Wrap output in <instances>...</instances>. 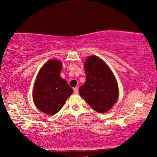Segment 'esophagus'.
Masks as SVG:
<instances>
[{
    "label": "esophagus",
    "mask_w": 157,
    "mask_h": 157,
    "mask_svg": "<svg viewBox=\"0 0 157 157\" xmlns=\"http://www.w3.org/2000/svg\"><path fill=\"white\" fill-rule=\"evenodd\" d=\"M73 91H74V94H78V87H75L73 89Z\"/></svg>",
    "instance_id": "obj_1"
}]
</instances>
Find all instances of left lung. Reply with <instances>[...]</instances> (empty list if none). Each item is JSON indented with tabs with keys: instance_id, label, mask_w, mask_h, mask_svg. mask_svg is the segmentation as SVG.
I'll list each match as a JSON object with an SVG mask.
<instances>
[{
	"instance_id": "left-lung-1",
	"label": "left lung",
	"mask_w": 157,
	"mask_h": 157,
	"mask_svg": "<svg viewBox=\"0 0 157 157\" xmlns=\"http://www.w3.org/2000/svg\"><path fill=\"white\" fill-rule=\"evenodd\" d=\"M86 81L79 87V94L94 110L104 113L119 97L116 78L109 66L97 56H90L84 64Z\"/></svg>"
}]
</instances>
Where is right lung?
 Here are the masks:
<instances>
[{"instance_id":"add662e5","label":"right lung","mask_w":157,"mask_h":157,"mask_svg":"<svg viewBox=\"0 0 157 157\" xmlns=\"http://www.w3.org/2000/svg\"><path fill=\"white\" fill-rule=\"evenodd\" d=\"M62 64L57 60H50L40 68L33 88V98L36 106L49 115L61 110L73 89L60 76Z\"/></svg>"}]
</instances>
